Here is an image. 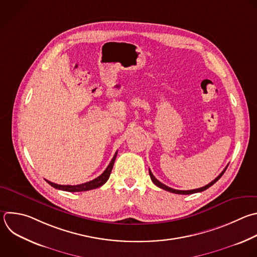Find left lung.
Wrapping results in <instances>:
<instances>
[{"label": "left lung", "instance_id": "1", "mask_svg": "<svg viewBox=\"0 0 257 257\" xmlns=\"http://www.w3.org/2000/svg\"><path fill=\"white\" fill-rule=\"evenodd\" d=\"M228 167V165L224 168V170L223 172L214 180V181H212L210 184H208L207 186H205V187H202V188H200V189H196V190H190V191H180V190H175V189H172V188H169V187H167V186H165V185H163L162 183H160L158 180H156L155 179V177L152 175V173L150 172V169H149V176H150V179H151V181L153 182V184L155 185V186H157L158 188H160V189H162V190H165V191H167V192H170V193H174V194H179V195H191V194H195V193H200V192H203V191H205V190H207V189H209L210 187H212L217 181H219V179L223 176V174L225 173V170H226V168Z\"/></svg>", "mask_w": 257, "mask_h": 257}]
</instances>
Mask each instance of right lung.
I'll return each instance as SVG.
<instances>
[{"instance_id": "1", "label": "right lung", "mask_w": 257, "mask_h": 257, "mask_svg": "<svg viewBox=\"0 0 257 257\" xmlns=\"http://www.w3.org/2000/svg\"><path fill=\"white\" fill-rule=\"evenodd\" d=\"M117 151L115 153V155L113 156L111 162L109 163V165L107 166V168L105 169V172L100 176L98 177L97 179L91 181V182H88V183H84V184H81V185H76V186H62V185H57V184H54V183H51L47 180H45L51 187L57 189V190H61V191H66V192H85V191H90V190H94V189H97V188H100L101 186H103L108 180H109V177L111 175V172L113 169V165H114V162H115V159H116V156H117Z\"/></svg>"}]
</instances>
